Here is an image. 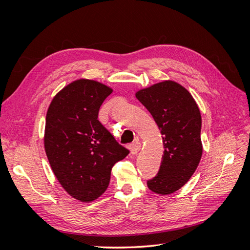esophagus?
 <instances>
[{"label": "esophagus", "mask_w": 250, "mask_h": 250, "mask_svg": "<svg viewBox=\"0 0 250 250\" xmlns=\"http://www.w3.org/2000/svg\"><path fill=\"white\" fill-rule=\"evenodd\" d=\"M140 149H141V143L139 141H137V142L131 144V145H130V152L133 155L137 154L140 151Z\"/></svg>", "instance_id": "obj_1"}]
</instances>
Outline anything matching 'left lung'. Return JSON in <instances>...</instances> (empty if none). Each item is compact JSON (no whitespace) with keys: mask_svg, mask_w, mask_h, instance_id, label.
<instances>
[{"mask_svg":"<svg viewBox=\"0 0 250 250\" xmlns=\"http://www.w3.org/2000/svg\"><path fill=\"white\" fill-rule=\"evenodd\" d=\"M135 97L152 115L165 148L160 171L147 186L153 193L172 194L188 183L201 160L198 105L187 88L172 80L140 89Z\"/></svg>","mask_w":250,"mask_h":250,"instance_id":"8db88e82","label":"left lung"}]
</instances>
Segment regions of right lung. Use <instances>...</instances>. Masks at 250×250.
<instances>
[{
	"label": "right lung",
	"mask_w": 250,
	"mask_h": 250,
	"mask_svg": "<svg viewBox=\"0 0 250 250\" xmlns=\"http://www.w3.org/2000/svg\"><path fill=\"white\" fill-rule=\"evenodd\" d=\"M112 88L78 79L58 92L46 117L43 144L51 169L64 191L81 202H92L106 191L113 165L129 151L98 120Z\"/></svg>",
	"instance_id": "add662e5"
}]
</instances>
